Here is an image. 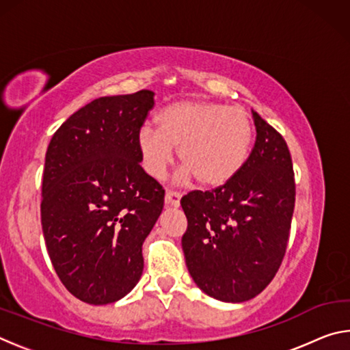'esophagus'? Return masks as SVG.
Wrapping results in <instances>:
<instances>
[{
	"instance_id": "esophagus-1",
	"label": "esophagus",
	"mask_w": 350,
	"mask_h": 350,
	"mask_svg": "<svg viewBox=\"0 0 350 350\" xmlns=\"http://www.w3.org/2000/svg\"><path fill=\"white\" fill-rule=\"evenodd\" d=\"M180 193L177 191H167L165 194V205L167 206H173V208H177L180 205Z\"/></svg>"
}]
</instances>
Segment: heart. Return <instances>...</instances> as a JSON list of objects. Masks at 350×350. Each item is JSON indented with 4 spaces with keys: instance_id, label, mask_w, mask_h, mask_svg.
<instances>
[{
    "instance_id": "obj_1",
    "label": "heart",
    "mask_w": 350,
    "mask_h": 350,
    "mask_svg": "<svg viewBox=\"0 0 350 350\" xmlns=\"http://www.w3.org/2000/svg\"><path fill=\"white\" fill-rule=\"evenodd\" d=\"M156 125L157 131L144 128L137 135L142 167L152 179H162L179 148L187 176L204 188H221L239 174L250 154L253 128L241 108L183 100L165 106Z\"/></svg>"
}]
</instances>
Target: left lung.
<instances>
[{"label": "left lung", "instance_id": "8db88e82", "mask_svg": "<svg viewBox=\"0 0 350 350\" xmlns=\"http://www.w3.org/2000/svg\"><path fill=\"white\" fill-rule=\"evenodd\" d=\"M252 114L256 140L239 174L221 188L191 191L180 200L189 275L202 292L225 303L252 299L273 280L295 208L286 140L256 111Z\"/></svg>", "mask_w": 350, "mask_h": 350}]
</instances>
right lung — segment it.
<instances>
[{"label":"right lung","instance_id":"add662e5","mask_svg":"<svg viewBox=\"0 0 350 350\" xmlns=\"http://www.w3.org/2000/svg\"><path fill=\"white\" fill-rule=\"evenodd\" d=\"M154 92L100 97L74 112L46 151L41 225L58 278L83 303L122 299L144 271L142 245L165 189L140 167L137 135Z\"/></svg>","mask_w":350,"mask_h":350}]
</instances>
